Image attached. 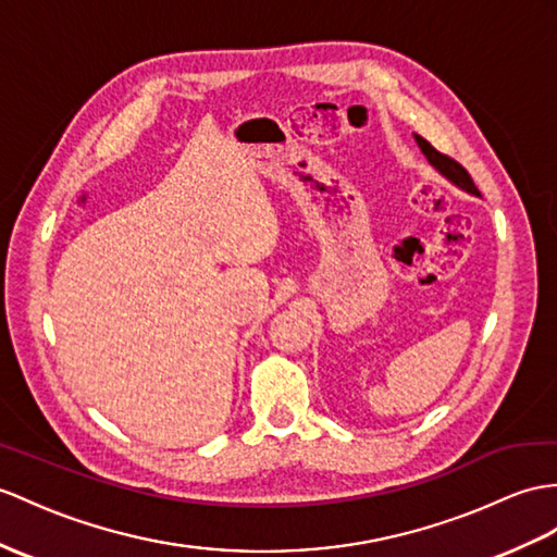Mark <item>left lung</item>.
Wrapping results in <instances>:
<instances>
[{
    "instance_id": "1",
    "label": "left lung",
    "mask_w": 557,
    "mask_h": 557,
    "mask_svg": "<svg viewBox=\"0 0 557 557\" xmlns=\"http://www.w3.org/2000/svg\"><path fill=\"white\" fill-rule=\"evenodd\" d=\"M413 139H416V144H418L420 151H423V156L428 158L430 165L435 168L442 176H446V180H449L454 186L463 188L466 194H470V196H480L478 186H474V182L470 180V174H468V170H466L463 165H458V162H456L454 158L440 153L437 148H432V146H430V141H425L423 137H418V134H413Z\"/></svg>"
}]
</instances>
